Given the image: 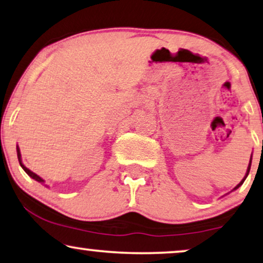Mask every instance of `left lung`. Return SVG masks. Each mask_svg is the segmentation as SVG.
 <instances>
[{
	"mask_svg": "<svg viewBox=\"0 0 263 263\" xmlns=\"http://www.w3.org/2000/svg\"><path fill=\"white\" fill-rule=\"evenodd\" d=\"M250 167H251V158H250V161H249V165H248V169H247L246 176H244V177H243V180L241 181V182H239V183L237 184V186H236V187L234 188V191H235V190H237V188H238V187H241V186H242V184H243V182H244V180H246V179H247L248 174H249V172H250Z\"/></svg>",
	"mask_w": 263,
	"mask_h": 263,
	"instance_id": "left-lung-1",
	"label": "left lung"
}]
</instances>
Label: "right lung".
Returning a JSON list of instances; mask_svg holds the SVG:
<instances>
[{
    "label": "right lung",
    "instance_id": "1",
    "mask_svg": "<svg viewBox=\"0 0 263 263\" xmlns=\"http://www.w3.org/2000/svg\"><path fill=\"white\" fill-rule=\"evenodd\" d=\"M16 153H17V158H19V163H20V165H21V168L25 170L26 172V174H27L28 176H31L32 179H34L35 181H38V182H40V183H44L45 182V181H44L42 177H40L39 175H36L35 173H33V172H31V170H29L28 168H26L25 165H24V163H22V160H21V154H20V149H19V146L16 145Z\"/></svg>",
    "mask_w": 263,
    "mask_h": 263
}]
</instances>
